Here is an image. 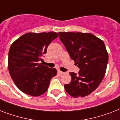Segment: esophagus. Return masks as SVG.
<instances>
[{
    "label": "esophagus",
    "instance_id": "obj_1",
    "mask_svg": "<svg viewBox=\"0 0 120 120\" xmlns=\"http://www.w3.org/2000/svg\"><path fill=\"white\" fill-rule=\"evenodd\" d=\"M58 73L59 74V75H63V74L64 73V72L60 71V70H58Z\"/></svg>",
    "mask_w": 120,
    "mask_h": 120
}]
</instances>
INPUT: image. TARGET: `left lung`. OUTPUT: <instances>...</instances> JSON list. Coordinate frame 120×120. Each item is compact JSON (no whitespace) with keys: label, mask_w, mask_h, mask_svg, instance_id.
I'll return each mask as SVG.
<instances>
[{"label":"left lung","mask_w":120,"mask_h":120,"mask_svg":"<svg viewBox=\"0 0 120 120\" xmlns=\"http://www.w3.org/2000/svg\"><path fill=\"white\" fill-rule=\"evenodd\" d=\"M70 58L80 68L71 72L70 83L64 85L73 97H83L97 89L106 72L108 54L104 42L90 33L58 32Z\"/></svg>","instance_id":"obj_1"}]
</instances>
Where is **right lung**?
<instances>
[{"label":"right lung","mask_w":120,"mask_h":120,"mask_svg":"<svg viewBox=\"0 0 120 120\" xmlns=\"http://www.w3.org/2000/svg\"><path fill=\"white\" fill-rule=\"evenodd\" d=\"M58 37L56 32L27 33L17 39L8 52L10 77L20 91L38 97L45 93L56 70L43 65L40 61L47 47Z\"/></svg>","instance_id":"1"}]
</instances>
